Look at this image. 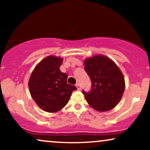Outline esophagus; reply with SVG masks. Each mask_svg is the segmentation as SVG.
I'll return each mask as SVG.
<instances>
[{
	"mask_svg": "<svg viewBox=\"0 0 150 150\" xmlns=\"http://www.w3.org/2000/svg\"><path fill=\"white\" fill-rule=\"evenodd\" d=\"M76 87L78 90H81V85H79V83H77L76 85Z\"/></svg>",
	"mask_w": 150,
	"mask_h": 150,
	"instance_id": "1",
	"label": "esophagus"
}]
</instances>
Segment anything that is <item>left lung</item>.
<instances>
[{
	"instance_id": "8db88e82",
	"label": "left lung",
	"mask_w": 150,
	"mask_h": 150,
	"mask_svg": "<svg viewBox=\"0 0 150 150\" xmlns=\"http://www.w3.org/2000/svg\"><path fill=\"white\" fill-rule=\"evenodd\" d=\"M85 70L91 81L89 91L83 90L90 106L98 111L113 108L125 89L124 76L115 63L103 55H96L84 62Z\"/></svg>"
}]
</instances>
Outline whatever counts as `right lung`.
I'll use <instances>...</instances> for the list:
<instances>
[{
  "mask_svg": "<svg viewBox=\"0 0 150 150\" xmlns=\"http://www.w3.org/2000/svg\"><path fill=\"white\" fill-rule=\"evenodd\" d=\"M63 59L48 56L33 71L28 87L33 99L42 110L49 112L59 111L68 102L75 86L67 83V74L59 67Z\"/></svg>",
  "mask_w": 150,
  "mask_h": 150,
  "instance_id": "right-lung-1",
  "label": "right lung"
}]
</instances>
